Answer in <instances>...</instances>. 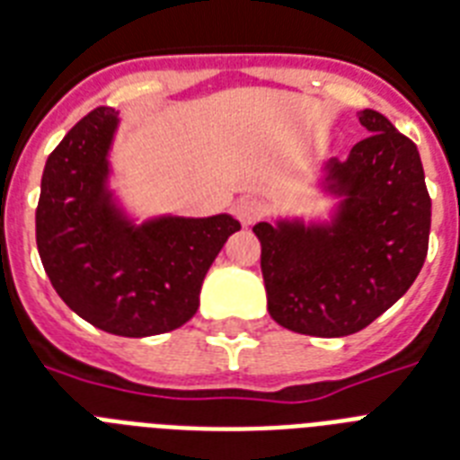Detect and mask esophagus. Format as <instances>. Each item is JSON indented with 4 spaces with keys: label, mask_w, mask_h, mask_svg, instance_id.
<instances>
[{
    "label": "esophagus",
    "mask_w": 460,
    "mask_h": 460,
    "mask_svg": "<svg viewBox=\"0 0 460 460\" xmlns=\"http://www.w3.org/2000/svg\"><path fill=\"white\" fill-rule=\"evenodd\" d=\"M265 214H268V207H265V202L256 199V197H249V199H244V202H239L237 207L239 221H242V226L246 227L261 221Z\"/></svg>",
    "instance_id": "1"
}]
</instances>
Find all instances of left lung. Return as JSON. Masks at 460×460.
<instances>
[{
    "instance_id": "obj_1",
    "label": "left lung",
    "mask_w": 460,
    "mask_h": 460,
    "mask_svg": "<svg viewBox=\"0 0 460 460\" xmlns=\"http://www.w3.org/2000/svg\"><path fill=\"white\" fill-rule=\"evenodd\" d=\"M369 138L332 157L317 185L339 202L326 221L258 223L270 317L305 336L362 332L419 277L430 237V195L411 140L376 110H359Z\"/></svg>"
}]
</instances>
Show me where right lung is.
<instances>
[{
    "mask_svg": "<svg viewBox=\"0 0 460 460\" xmlns=\"http://www.w3.org/2000/svg\"><path fill=\"white\" fill-rule=\"evenodd\" d=\"M119 112L96 108L49 155L37 204V249L56 294L102 332L143 339L197 313L208 268L239 230L208 218L128 214L110 185Z\"/></svg>",
    "mask_w": 460,
    "mask_h": 460,
    "instance_id": "obj_1",
    "label": "right lung"
}]
</instances>
